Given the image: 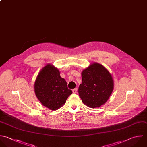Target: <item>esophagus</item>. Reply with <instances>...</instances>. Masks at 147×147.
I'll return each instance as SVG.
<instances>
[{
	"label": "esophagus",
	"mask_w": 147,
	"mask_h": 147,
	"mask_svg": "<svg viewBox=\"0 0 147 147\" xmlns=\"http://www.w3.org/2000/svg\"><path fill=\"white\" fill-rule=\"evenodd\" d=\"M77 90H78V88H75V89H73V90H72V92H73V93H74V94L76 93Z\"/></svg>",
	"instance_id": "esophagus-1"
}]
</instances>
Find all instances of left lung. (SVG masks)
<instances>
[{
    "mask_svg": "<svg viewBox=\"0 0 147 147\" xmlns=\"http://www.w3.org/2000/svg\"><path fill=\"white\" fill-rule=\"evenodd\" d=\"M82 78L78 91L82 102L91 108L105 104L114 89V80L109 71L102 64L93 63L83 70Z\"/></svg>",
    "mask_w": 147,
    "mask_h": 147,
    "instance_id": "8db88e82",
    "label": "left lung"
}]
</instances>
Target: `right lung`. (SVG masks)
<instances>
[{
  "instance_id": "obj_1",
  "label": "right lung",
  "mask_w": 147,
  "mask_h": 147,
  "mask_svg": "<svg viewBox=\"0 0 147 147\" xmlns=\"http://www.w3.org/2000/svg\"><path fill=\"white\" fill-rule=\"evenodd\" d=\"M35 94L42 105L51 110L63 106L72 91L68 88L65 80L59 69L48 64L39 72L34 84Z\"/></svg>"
}]
</instances>
